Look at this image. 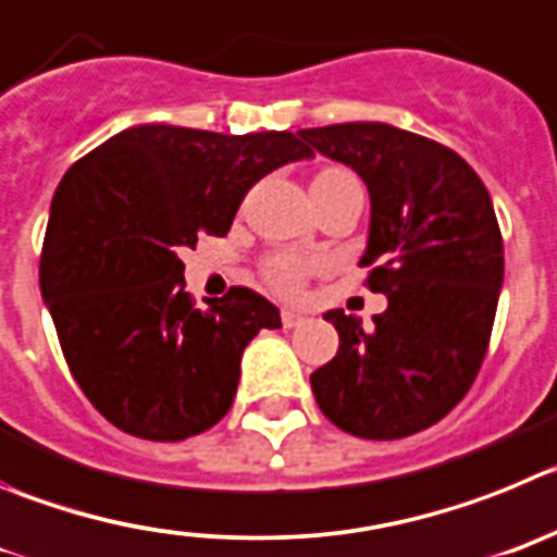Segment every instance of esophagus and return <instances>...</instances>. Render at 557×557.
<instances>
[{
  "label": "esophagus",
  "mask_w": 557,
  "mask_h": 557,
  "mask_svg": "<svg viewBox=\"0 0 557 557\" xmlns=\"http://www.w3.org/2000/svg\"><path fill=\"white\" fill-rule=\"evenodd\" d=\"M280 322H283V327H299V324L308 322V315L299 313V310L294 308H283V313H280Z\"/></svg>",
  "instance_id": "34e87169"
}]
</instances>
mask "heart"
<instances>
[{
	"instance_id": "1",
	"label": "heart",
	"mask_w": 557,
	"mask_h": 557,
	"mask_svg": "<svg viewBox=\"0 0 557 557\" xmlns=\"http://www.w3.org/2000/svg\"><path fill=\"white\" fill-rule=\"evenodd\" d=\"M319 267H322L319 260H308V258H299V255L280 252L263 260V280H267L277 294L294 297V294L302 290L305 280H308Z\"/></svg>"
}]
</instances>
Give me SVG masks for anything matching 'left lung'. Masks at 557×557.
Instances as JSON below:
<instances>
[{
	"mask_svg": "<svg viewBox=\"0 0 557 557\" xmlns=\"http://www.w3.org/2000/svg\"><path fill=\"white\" fill-rule=\"evenodd\" d=\"M299 135L369 188L360 267H372L366 285L388 297L372 327L324 313L341 344L310 374L315 403L358 438H405L444 419L483 366L505 274L494 205L474 169L424 135L380 122Z\"/></svg>",
	"mask_w": 557,
	"mask_h": 557,
	"instance_id": "left-lung-1",
	"label": "left lung"
}]
</instances>
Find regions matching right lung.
<instances>
[{
  "mask_svg": "<svg viewBox=\"0 0 557 557\" xmlns=\"http://www.w3.org/2000/svg\"><path fill=\"white\" fill-rule=\"evenodd\" d=\"M310 154L294 133L141 124L60 180L41 294L74 380L113 428L183 441L227 413L244 349L280 310L242 285L197 308L180 252L227 235L260 177Z\"/></svg>",
  "mask_w": 557,
  "mask_h": 557,
  "instance_id": "add662e5",
  "label": "right lung"
}]
</instances>
